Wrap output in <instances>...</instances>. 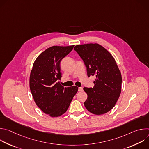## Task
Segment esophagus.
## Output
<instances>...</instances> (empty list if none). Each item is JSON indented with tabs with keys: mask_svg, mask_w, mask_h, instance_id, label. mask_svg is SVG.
Returning a JSON list of instances; mask_svg holds the SVG:
<instances>
[{
	"mask_svg": "<svg viewBox=\"0 0 149 149\" xmlns=\"http://www.w3.org/2000/svg\"><path fill=\"white\" fill-rule=\"evenodd\" d=\"M83 90V88L82 87H79L78 88V91H82Z\"/></svg>",
	"mask_w": 149,
	"mask_h": 149,
	"instance_id": "34e87169",
	"label": "esophagus"
}]
</instances>
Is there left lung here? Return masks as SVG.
<instances>
[{
  "mask_svg": "<svg viewBox=\"0 0 149 149\" xmlns=\"http://www.w3.org/2000/svg\"><path fill=\"white\" fill-rule=\"evenodd\" d=\"M74 50L83 60L88 77L96 78L93 88H84L88 95L85 107L96 115L109 112L115 106L121 90V74L114 58L98 44L76 45Z\"/></svg>",
  "mask_w": 149,
  "mask_h": 149,
  "instance_id": "1",
  "label": "left lung"
}]
</instances>
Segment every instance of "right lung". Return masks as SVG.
I'll list each match as a JSON object with an SVG mask.
<instances>
[{
  "label": "right lung",
  "instance_id": "obj_1",
  "mask_svg": "<svg viewBox=\"0 0 149 149\" xmlns=\"http://www.w3.org/2000/svg\"><path fill=\"white\" fill-rule=\"evenodd\" d=\"M70 47L53 46L42 52L33 63L29 78L30 90L38 107L51 117H58L68 110L78 87H63L60 62L72 50Z\"/></svg>",
  "mask_w": 149,
  "mask_h": 149
}]
</instances>
